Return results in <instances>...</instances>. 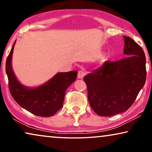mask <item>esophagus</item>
<instances>
[{"mask_svg": "<svg viewBox=\"0 0 152 152\" xmlns=\"http://www.w3.org/2000/svg\"><path fill=\"white\" fill-rule=\"evenodd\" d=\"M85 75V72L84 71H79L78 73V78L80 79H83V77Z\"/></svg>", "mask_w": 152, "mask_h": 152, "instance_id": "1", "label": "esophagus"}]
</instances>
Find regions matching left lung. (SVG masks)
Instances as JSON below:
<instances>
[{
  "mask_svg": "<svg viewBox=\"0 0 152 152\" xmlns=\"http://www.w3.org/2000/svg\"><path fill=\"white\" fill-rule=\"evenodd\" d=\"M125 58L107 61L87 74V86L92 110L100 116H111L129 109L146 80V58L142 48L133 39L123 36Z\"/></svg>",
  "mask_w": 152,
  "mask_h": 152,
  "instance_id": "left-lung-1",
  "label": "left lung"
}]
</instances>
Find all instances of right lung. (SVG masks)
<instances>
[{
    "instance_id": "obj_1",
    "label": "right lung",
    "mask_w": 152,
    "mask_h": 152,
    "mask_svg": "<svg viewBox=\"0 0 152 152\" xmlns=\"http://www.w3.org/2000/svg\"><path fill=\"white\" fill-rule=\"evenodd\" d=\"M16 40L6 61V74L9 88L17 103L31 114L42 117L52 116L62 108L66 89L76 80L77 71L60 72L36 87H28L19 82L12 69V61Z\"/></svg>"
}]
</instances>
